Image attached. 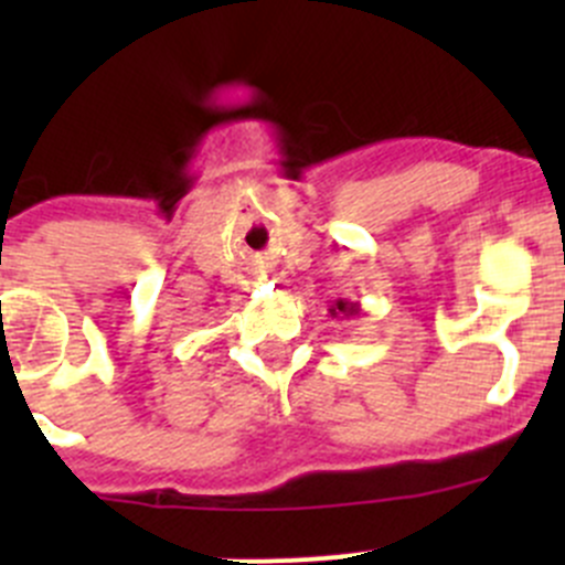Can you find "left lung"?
Segmentation results:
<instances>
[{
  "label": "left lung",
  "mask_w": 565,
  "mask_h": 565,
  "mask_svg": "<svg viewBox=\"0 0 565 565\" xmlns=\"http://www.w3.org/2000/svg\"><path fill=\"white\" fill-rule=\"evenodd\" d=\"M330 317H339V319H350V317H358L361 315V303H352V300L347 298H339L333 300V306H330Z\"/></svg>",
  "instance_id": "obj_1"
}]
</instances>
